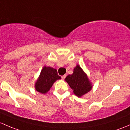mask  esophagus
Instances as JSON below:
<instances>
[{
    "label": "esophagus",
    "mask_w": 130,
    "mask_h": 130,
    "mask_svg": "<svg viewBox=\"0 0 130 130\" xmlns=\"http://www.w3.org/2000/svg\"><path fill=\"white\" fill-rule=\"evenodd\" d=\"M65 77H66V75H63V76H61V78H62V80H65Z\"/></svg>",
    "instance_id": "34e87169"
}]
</instances>
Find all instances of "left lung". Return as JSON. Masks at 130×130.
<instances>
[{"mask_svg": "<svg viewBox=\"0 0 130 130\" xmlns=\"http://www.w3.org/2000/svg\"><path fill=\"white\" fill-rule=\"evenodd\" d=\"M65 81L73 90L75 95L78 97L88 93L92 88L87 75L78 65L73 70V74L69 75L65 78Z\"/></svg>", "mask_w": 130, "mask_h": 130, "instance_id": "left-lung-1", "label": "left lung"}]
</instances>
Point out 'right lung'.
<instances>
[{"mask_svg": "<svg viewBox=\"0 0 130 130\" xmlns=\"http://www.w3.org/2000/svg\"><path fill=\"white\" fill-rule=\"evenodd\" d=\"M59 79H61V76L58 75L57 70L45 66L41 71L39 79L35 83V90L42 94L46 93L55 82Z\"/></svg>", "mask_w": 130, "mask_h": 130, "instance_id": "right-lung-1", "label": "right lung"}]
</instances>
